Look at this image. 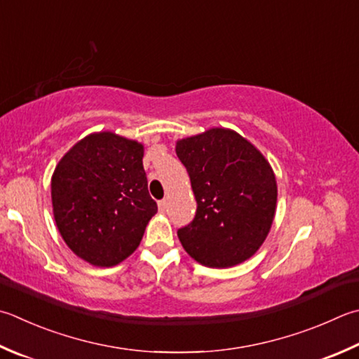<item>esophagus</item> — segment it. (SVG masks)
<instances>
[{"mask_svg": "<svg viewBox=\"0 0 359 359\" xmlns=\"http://www.w3.org/2000/svg\"><path fill=\"white\" fill-rule=\"evenodd\" d=\"M158 208H159V211H161V212H165V209H167V200H161V201H158Z\"/></svg>", "mask_w": 359, "mask_h": 359, "instance_id": "esophagus-1", "label": "esophagus"}]
</instances>
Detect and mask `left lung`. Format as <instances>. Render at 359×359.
Returning a JSON list of instances; mask_svg holds the SVG:
<instances>
[{
	"mask_svg": "<svg viewBox=\"0 0 359 359\" xmlns=\"http://www.w3.org/2000/svg\"><path fill=\"white\" fill-rule=\"evenodd\" d=\"M177 154L197 198L195 219L178 229L187 255L205 267L228 269L258 252L272 228L278 187L272 165L229 128L177 140Z\"/></svg>",
	"mask_w": 359,
	"mask_h": 359,
	"instance_id": "obj_1",
	"label": "left lung"
}]
</instances>
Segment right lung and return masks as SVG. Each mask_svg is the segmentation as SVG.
Listing matches in <instances>:
<instances>
[{
    "label": "right lung",
    "mask_w": 359,
    "mask_h": 359,
    "mask_svg": "<svg viewBox=\"0 0 359 359\" xmlns=\"http://www.w3.org/2000/svg\"><path fill=\"white\" fill-rule=\"evenodd\" d=\"M142 158L140 142L100 131L78 140L54 168V222L67 247L92 266L125 261L158 212Z\"/></svg>",
    "instance_id": "right-lung-1"
}]
</instances>
